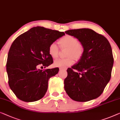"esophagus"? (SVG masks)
Masks as SVG:
<instances>
[{"mask_svg":"<svg viewBox=\"0 0 120 120\" xmlns=\"http://www.w3.org/2000/svg\"><path fill=\"white\" fill-rule=\"evenodd\" d=\"M60 70H63V71H66L67 70V68H60Z\"/></svg>","mask_w":120,"mask_h":120,"instance_id":"1","label":"esophagus"}]
</instances>
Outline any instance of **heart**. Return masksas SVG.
<instances>
[{"label": "heart", "instance_id": "heart-1", "mask_svg": "<svg viewBox=\"0 0 120 120\" xmlns=\"http://www.w3.org/2000/svg\"><path fill=\"white\" fill-rule=\"evenodd\" d=\"M62 48H67L66 52L67 58L59 59L54 62L55 67L63 68L70 66L74 63V58L79 60L81 58L84 52V47L78 40L72 36H65L59 41ZM49 53L52 58L56 59L58 57L59 48L55 43H51L49 46Z\"/></svg>", "mask_w": 120, "mask_h": 120}]
</instances>
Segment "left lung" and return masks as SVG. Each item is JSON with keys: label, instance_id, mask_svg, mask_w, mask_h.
Listing matches in <instances>:
<instances>
[{"label": "left lung", "instance_id": "left-lung-1", "mask_svg": "<svg viewBox=\"0 0 120 120\" xmlns=\"http://www.w3.org/2000/svg\"><path fill=\"white\" fill-rule=\"evenodd\" d=\"M65 33L78 39L84 52L77 63L68 69L64 89L76 101L94 100L101 95L110 79L114 58L110 43L90 29L69 30Z\"/></svg>", "mask_w": 120, "mask_h": 120}]
</instances>
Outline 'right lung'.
<instances>
[{"mask_svg": "<svg viewBox=\"0 0 120 120\" xmlns=\"http://www.w3.org/2000/svg\"><path fill=\"white\" fill-rule=\"evenodd\" d=\"M64 35L63 32L36 26L13 41L8 51L6 71L8 84L17 98L31 102L44 97L49 79L56 75L59 68L42 71L37 67L46 68L53 63L49 46Z\"/></svg>", "mask_w": 120, "mask_h": 120, "instance_id": "add662e5", "label": "right lung"}]
</instances>
